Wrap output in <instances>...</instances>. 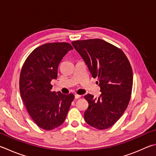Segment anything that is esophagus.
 <instances>
[{"mask_svg":"<svg viewBox=\"0 0 156 156\" xmlns=\"http://www.w3.org/2000/svg\"><path fill=\"white\" fill-rule=\"evenodd\" d=\"M75 98L76 99L80 98H81V95H79V94H75Z\"/></svg>","mask_w":156,"mask_h":156,"instance_id":"34e87169","label":"esophagus"}]
</instances>
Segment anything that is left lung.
Here are the masks:
<instances>
[{
  "label": "left lung",
  "mask_w": 156,
  "mask_h": 156,
  "mask_svg": "<svg viewBox=\"0 0 156 156\" xmlns=\"http://www.w3.org/2000/svg\"><path fill=\"white\" fill-rule=\"evenodd\" d=\"M72 45L83 58L94 78H98L101 96H84L88 108L84 113L87 124L105 130L115 124L130 102L133 69L121 49L99 39L75 41Z\"/></svg>",
  "instance_id": "obj_1"
}]
</instances>
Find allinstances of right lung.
I'll return each instance as SVG.
<instances>
[{
    "label": "right lung",
    "mask_w": 156,
    "mask_h": 156,
    "mask_svg": "<svg viewBox=\"0 0 156 156\" xmlns=\"http://www.w3.org/2000/svg\"><path fill=\"white\" fill-rule=\"evenodd\" d=\"M69 43H45L26 58L20 77V92L32 120L41 128L51 130L63 124L75 96L52 92L59 64L69 51Z\"/></svg>",
    "instance_id": "right-lung-1"
}]
</instances>
